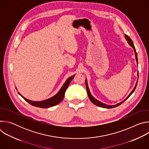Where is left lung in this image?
Masks as SVG:
<instances>
[{"instance_id": "1", "label": "left lung", "mask_w": 149, "mask_h": 149, "mask_svg": "<svg viewBox=\"0 0 149 149\" xmlns=\"http://www.w3.org/2000/svg\"><path fill=\"white\" fill-rule=\"evenodd\" d=\"M125 39L127 40V42H128L129 45L132 47L133 49H134V54H135V56H136V62H137V66H138V58H137V52H136V48L134 47V45L133 44V42L132 41V40L131 39V38L129 36H127V35H125ZM139 76V72H137V77ZM137 82H138V78H137V82L135 84V86L134 87V88L133 89V90L131 91V93L129 94V95L127 96L126 97V98H125L123 101L116 104V105H108V104H104V103H102V102L98 101V100H97L96 98H95L90 93V89H89V87H88V82H87V79H86V89H87V94H88V97L90 100V101L93 103L95 105L98 106V107H102V108H105V109H112V108H114V107H117V106L121 105L123 102H124L126 100H127L129 98V97L133 93V92L134 91V90H136V86H137Z\"/></svg>"}]
</instances>
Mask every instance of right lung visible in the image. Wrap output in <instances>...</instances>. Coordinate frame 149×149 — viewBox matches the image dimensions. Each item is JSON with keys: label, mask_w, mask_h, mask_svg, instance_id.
Instances as JSON below:
<instances>
[{"label": "right lung", "mask_w": 149, "mask_h": 149, "mask_svg": "<svg viewBox=\"0 0 149 149\" xmlns=\"http://www.w3.org/2000/svg\"><path fill=\"white\" fill-rule=\"evenodd\" d=\"M74 76H75V75L69 77L66 80L65 83L63 84V85L62 86V87L61 88V89L59 90V91L58 92V93L56 94H55L54 96H53L49 98H48L47 100H45L39 101H32V100H28V99L26 98L25 97H24L22 95L20 94V93L19 92H18V94L21 97H22L26 102H28V103H29L30 104H31L33 106H35V107L42 108V109L51 107H53V106L56 105L57 104H58L59 103H60L62 101L63 97H64L66 90L67 89L69 84H70L72 79L74 78ZM16 89L17 90L16 88Z\"/></svg>", "instance_id": "add662e5"}]
</instances>
